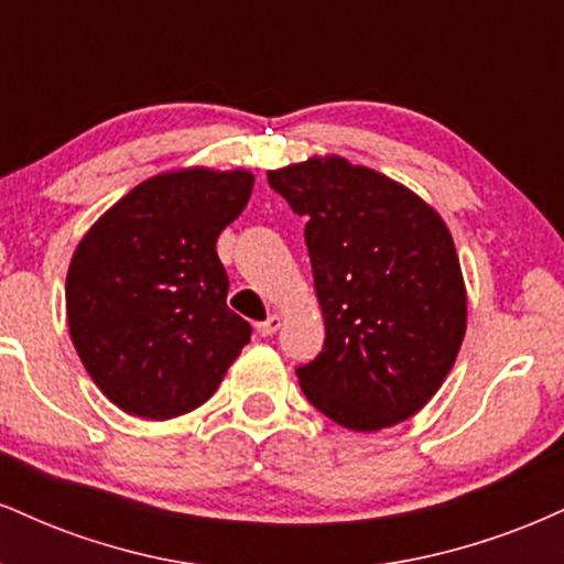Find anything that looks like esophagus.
I'll list each match as a JSON object with an SVG mask.
<instances>
[{
  "instance_id": "obj_1",
  "label": "esophagus",
  "mask_w": 564,
  "mask_h": 564,
  "mask_svg": "<svg viewBox=\"0 0 564 564\" xmlns=\"http://www.w3.org/2000/svg\"><path fill=\"white\" fill-rule=\"evenodd\" d=\"M281 315H270L268 321H262V323H257V332H260V336H273L278 328H281Z\"/></svg>"
}]
</instances>
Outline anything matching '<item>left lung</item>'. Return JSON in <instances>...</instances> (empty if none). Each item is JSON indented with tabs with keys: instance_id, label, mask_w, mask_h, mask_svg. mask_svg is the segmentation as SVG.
Here are the masks:
<instances>
[{
	"instance_id": "8db88e82",
	"label": "left lung",
	"mask_w": 564,
	"mask_h": 564,
	"mask_svg": "<svg viewBox=\"0 0 564 564\" xmlns=\"http://www.w3.org/2000/svg\"><path fill=\"white\" fill-rule=\"evenodd\" d=\"M268 183L307 217L326 341L296 368L304 398L352 432L394 426L430 403L467 334V286L443 217L377 170L310 156Z\"/></svg>"
}]
</instances>
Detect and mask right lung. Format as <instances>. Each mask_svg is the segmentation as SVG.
I'll return each mask as SVG.
<instances>
[{
  "instance_id": "1",
  "label": "right lung",
  "mask_w": 564,
  "mask_h": 564,
  "mask_svg": "<svg viewBox=\"0 0 564 564\" xmlns=\"http://www.w3.org/2000/svg\"><path fill=\"white\" fill-rule=\"evenodd\" d=\"M249 170L161 172L84 232L66 275L68 332L100 392L129 416L204 405L251 326L228 307L217 236L249 204Z\"/></svg>"
}]
</instances>
